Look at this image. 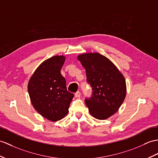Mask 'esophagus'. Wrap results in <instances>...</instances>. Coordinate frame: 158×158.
Returning <instances> with one entry per match:
<instances>
[{"instance_id": "obj_1", "label": "esophagus", "mask_w": 158, "mask_h": 158, "mask_svg": "<svg viewBox=\"0 0 158 158\" xmlns=\"http://www.w3.org/2000/svg\"><path fill=\"white\" fill-rule=\"evenodd\" d=\"M75 97H76V98H78V97H80V95H81V94H80V92H79V91H77L76 93H75Z\"/></svg>"}]
</instances>
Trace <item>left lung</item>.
Returning <instances> with one entry per match:
<instances>
[{
  "mask_svg": "<svg viewBox=\"0 0 158 158\" xmlns=\"http://www.w3.org/2000/svg\"><path fill=\"white\" fill-rule=\"evenodd\" d=\"M85 68L86 82L92 88L90 97L85 98L90 113L104 120L117 112L126 96L124 76L111 61L98 53L78 57Z\"/></svg>",
  "mask_w": 158,
  "mask_h": 158,
  "instance_id": "obj_1",
  "label": "left lung"
}]
</instances>
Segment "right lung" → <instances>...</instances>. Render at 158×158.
I'll return each instance as SVG.
<instances>
[{
  "label": "right lung",
  "instance_id": "1",
  "mask_svg": "<svg viewBox=\"0 0 158 158\" xmlns=\"http://www.w3.org/2000/svg\"><path fill=\"white\" fill-rule=\"evenodd\" d=\"M65 61L62 56L46 60L35 71L28 84L32 105L38 113L52 121L64 118L74 94L67 90L60 70Z\"/></svg>",
  "mask_w": 158,
  "mask_h": 158
}]
</instances>
